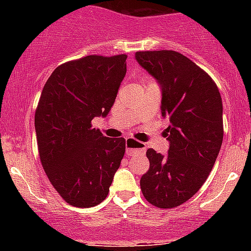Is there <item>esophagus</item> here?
<instances>
[{
  "instance_id": "esophagus-1",
  "label": "esophagus",
  "mask_w": 251,
  "mask_h": 251,
  "mask_svg": "<svg viewBox=\"0 0 251 251\" xmlns=\"http://www.w3.org/2000/svg\"><path fill=\"white\" fill-rule=\"evenodd\" d=\"M126 147H127L128 156H138V154H145L146 145L142 142L134 141L132 138H128L126 141Z\"/></svg>"
}]
</instances>
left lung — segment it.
Segmentation results:
<instances>
[{"mask_svg":"<svg viewBox=\"0 0 251 251\" xmlns=\"http://www.w3.org/2000/svg\"><path fill=\"white\" fill-rule=\"evenodd\" d=\"M136 60L161 86V113L170 119L167 154L150 148L141 178L146 200L172 208L190 200L211 172L223 145V100L202 69L177 51H137Z\"/></svg>","mask_w":251,"mask_h":251,"instance_id":"obj_1","label":"left lung"}]
</instances>
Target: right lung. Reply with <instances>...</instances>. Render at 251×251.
Listing matches in <instances>:
<instances>
[{
    "label": "right lung",
    "mask_w": 251,
    "mask_h": 251,
    "mask_svg": "<svg viewBox=\"0 0 251 251\" xmlns=\"http://www.w3.org/2000/svg\"><path fill=\"white\" fill-rule=\"evenodd\" d=\"M127 55H89L57 66L44 86L35 130L43 167L68 203L92 207L105 200L126 152V139L92 127L106 117L127 73Z\"/></svg>",
    "instance_id": "1"
}]
</instances>
